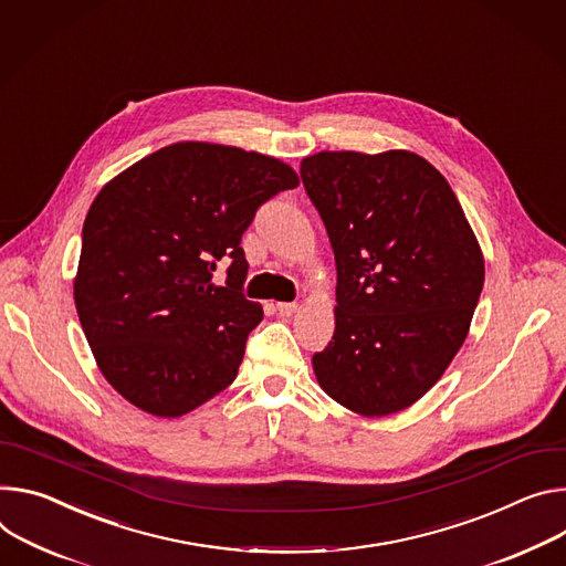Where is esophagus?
Instances as JSON below:
<instances>
[{
    "label": "esophagus",
    "instance_id": "esophagus-1",
    "mask_svg": "<svg viewBox=\"0 0 566 566\" xmlns=\"http://www.w3.org/2000/svg\"><path fill=\"white\" fill-rule=\"evenodd\" d=\"M297 310H300V306H297L295 302H277V304H275V312H277L280 316H293Z\"/></svg>",
    "mask_w": 566,
    "mask_h": 566
}]
</instances>
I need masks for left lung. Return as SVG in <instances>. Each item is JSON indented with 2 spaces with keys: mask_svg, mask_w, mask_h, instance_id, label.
<instances>
[{
  "mask_svg": "<svg viewBox=\"0 0 566 566\" xmlns=\"http://www.w3.org/2000/svg\"><path fill=\"white\" fill-rule=\"evenodd\" d=\"M336 260V329L312 364L364 418L429 392L465 343L483 252L444 176L410 150H321L300 165Z\"/></svg>",
  "mask_w": 566,
  "mask_h": 566,
  "instance_id": "8db88e82",
  "label": "left lung"
}]
</instances>
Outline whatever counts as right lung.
Masks as SVG:
<instances>
[{
  "label": "right lung",
  "instance_id": "obj_1",
  "mask_svg": "<svg viewBox=\"0 0 566 566\" xmlns=\"http://www.w3.org/2000/svg\"><path fill=\"white\" fill-rule=\"evenodd\" d=\"M269 156L178 142L142 158L92 202L74 277L81 327L108 384L156 418H180L226 390L262 323L241 293V234L256 208L297 187ZM231 260L223 287L216 264Z\"/></svg>",
  "mask_w": 566,
  "mask_h": 566
}]
</instances>
